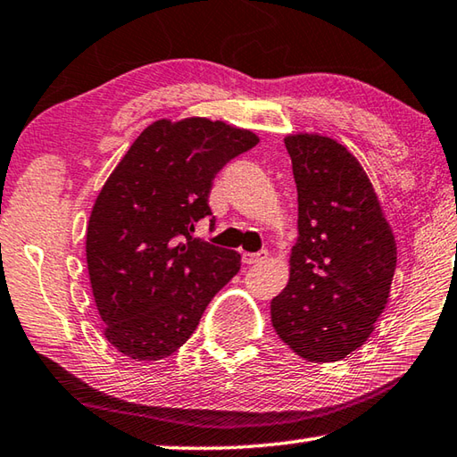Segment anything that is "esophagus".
I'll return each instance as SVG.
<instances>
[{
	"mask_svg": "<svg viewBox=\"0 0 457 457\" xmlns=\"http://www.w3.org/2000/svg\"><path fill=\"white\" fill-rule=\"evenodd\" d=\"M266 258H269V253H266V251H261V253H243V262H245L246 266L264 262Z\"/></svg>",
	"mask_w": 457,
	"mask_h": 457,
	"instance_id": "esophagus-1",
	"label": "esophagus"
}]
</instances>
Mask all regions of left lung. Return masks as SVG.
Wrapping results in <instances>:
<instances>
[{"label":"left lung","mask_w":457,"mask_h":457,"mask_svg":"<svg viewBox=\"0 0 457 457\" xmlns=\"http://www.w3.org/2000/svg\"><path fill=\"white\" fill-rule=\"evenodd\" d=\"M284 145L298 191V240L270 322L306 362H338L370 338L388 304L394 232L344 145L318 133L287 135Z\"/></svg>","instance_id":"left-lung-1"}]
</instances>
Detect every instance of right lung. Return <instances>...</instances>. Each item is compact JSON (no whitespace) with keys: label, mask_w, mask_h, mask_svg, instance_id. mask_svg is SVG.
<instances>
[{"label":"right lung","mask_w":457,"mask_h":457,"mask_svg":"<svg viewBox=\"0 0 457 457\" xmlns=\"http://www.w3.org/2000/svg\"><path fill=\"white\" fill-rule=\"evenodd\" d=\"M256 143L253 131L225 121L159 119L109 175L85 253L103 334L121 354L139 362L173 354L238 272V253L191 232L212 214L214 175Z\"/></svg>","instance_id":"obj_1"}]
</instances>
